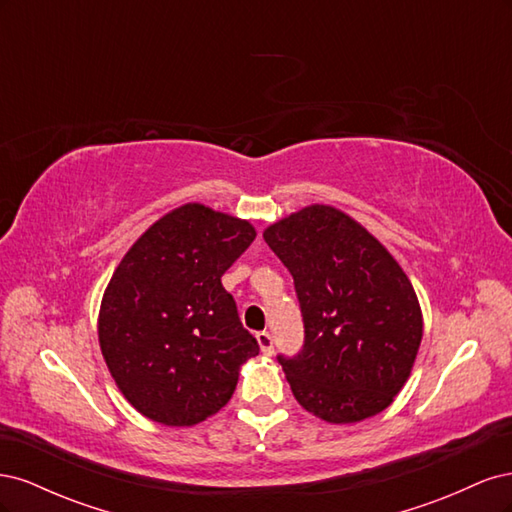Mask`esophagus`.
Instances as JSON below:
<instances>
[{"instance_id": "1", "label": "esophagus", "mask_w": 512, "mask_h": 512, "mask_svg": "<svg viewBox=\"0 0 512 512\" xmlns=\"http://www.w3.org/2000/svg\"><path fill=\"white\" fill-rule=\"evenodd\" d=\"M256 339H258L260 352L265 354V356H271L273 354V337H271V333L260 331V333H256Z\"/></svg>"}]
</instances>
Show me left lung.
I'll return each instance as SVG.
<instances>
[{"instance_id": "left-lung-1", "label": "left lung", "mask_w": 512, "mask_h": 512, "mask_svg": "<svg viewBox=\"0 0 512 512\" xmlns=\"http://www.w3.org/2000/svg\"><path fill=\"white\" fill-rule=\"evenodd\" d=\"M294 277L305 324L284 359L303 410L331 425L361 423L404 389L423 339V312L393 254L331 205H307L262 232Z\"/></svg>"}]
</instances>
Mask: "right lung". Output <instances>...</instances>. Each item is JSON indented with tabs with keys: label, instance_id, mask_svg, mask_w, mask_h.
<instances>
[{
	"label": "right lung",
	"instance_id": "right-lung-1",
	"mask_svg": "<svg viewBox=\"0 0 512 512\" xmlns=\"http://www.w3.org/2000/svg\"><path fill=\"white\" fill-rule=\"evenodd\" d=\"M256 228L203 203L168 211L106 284L98 342L121 395L149 421L192 427L220 412L258 354L222 275Z\"/></svg>",
	"mask_w": 512,
	"mask_h": 512
}]
</instances>
